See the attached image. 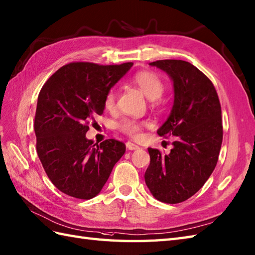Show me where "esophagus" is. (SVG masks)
Instances as JSON below:
<instances>
[{
    "label": "esophagus",
    "mask_w": 255,
    "mask_h": 255,
    "mask_svg": "<svg viewBox=\"0 0 255 255\" xmlns=\"http://www.w3.org/2000/svg\"><path fill=\"white\" fill-rule=\"evenodd\" d=\"M126 146H127V149L130 150V151H133V150H138L139 149V145L134 144V143H132V142H130V141L127 142Z\"/></svg>",
    "instance_id": "esophagus-1"
}]
</instances>
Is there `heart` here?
Masks as SVG:
<instances>
[{
    "label": "heart",
    "mask_w": 255,
    "mask_h": 255,
    "mask_svg": "<svg viewBox=\"0 0 255 255\" xmlns=\"http://www.w3.org/2000/svg\"><path fill=\"white\" fill-rule=\"evenodd\" d=\"M133 84L138 86L141 91L145 96L152 100L154 105L159 103V98L163 96L165 91V85L161 77L150 70H142L133 76ZM116 101V92L114 89H111L108 91L104 98V106L106 110H113L115 108ZM150 123L145 121H135L131 118H126L120 123V129L124 133L128 134L131 138H139L141 135L142 130L144 127H149Z\"/></svg>",
    "instance_id": "heart-1"
}]
</instances>
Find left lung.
Here are the masks:
<instances>
[{"mask_svg":"<svg viewBox=\"0 0 255 255\" xmlns=\"http://www.w3.org/2000/svg\"><path fill=\"white\" fill-rule=\"evenodd\" d=\"M150 65L173 80V109L157 133L175 141L169 154L147 149L151 162L144 180L155 199L176 204L197 193L216 166L223 141L221 103L212 81L189 62L161 60Z\"/></svg>","mask_w":255,"mask_h":255,"instance_id":"left-lung-1","label":"left lung"}]
</instances>
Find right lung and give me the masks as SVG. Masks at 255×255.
<instances>
[{
  "label": "right lung",
  "instance_id": "obj_1",
  "mask_svg": "<svg viewBox=\"0 0 255 255\" xmlns=\"http://www.w3.org/2000/svg\"><path fill=\"white\" fill-rule=\"evenodd\" d=\"M132 63H69L46 80L34 116L37 153L58 190L77 199L96 197L126 151L115 139L100 144L86 138L104 111V98Z\"/></svg>",
  "mask_w": 255,
  "mask_h": 255
}]
</instances>
